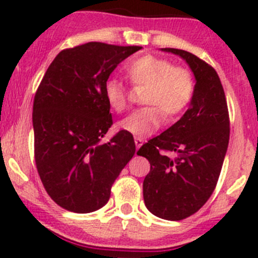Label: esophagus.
I'll use <instances>...</instances> for the list:
<instances>
[{"mask_svg":"<svg viewBox=\"0 0 258 258\" xmlns=\"http://www.w3.org/2000/svg\"><path fill=\"white\" fill-rule=\"evenodd\" d=\"M143 143H144L143 139L135 138V145H136V149H139V148H140V146L143 145Z\"/></svg>","mask_w":258,"mask_h":258,"instance_id":"esophagus-1","label":"esophagus"}]
</instances>
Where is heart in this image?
Here are the masks:
<instances>
[{
	"label": "heart",
	"instance_id": "heart-1",
	"mask_svg": "<svg viewBox=\"0 0 258 258\" xmlns=\"http://www.w3.org/2000/svg\"><path fill=\"white\" fill-rule=\"evenodd\" d=\"M124 69L132 85L146 86L144 103L149 105L134 110L118 123L120 130L135 138H146L157 131L163 122V113L172 119L189 105L194 80L186 68L175 67L168 59L148 54L131 59ZM104 96L114 112L126 109L127 90L119 81H106Z\"/></svg>",
	"mask_w": 258,
	"mask_h": 258
}]
</instances>
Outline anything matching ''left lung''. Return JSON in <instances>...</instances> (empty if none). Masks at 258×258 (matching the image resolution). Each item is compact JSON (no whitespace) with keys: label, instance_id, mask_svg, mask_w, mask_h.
<instances>
[{"label":"left lung","instance_id":"left-lung-1","mask_svg":"<svg viewBox=\"0 0 258 258\" xmlns=\"http://www.w3.org/2000/svg\"><path fill=\"white\" fill-rule=\"evenodd\" d=\"M162 51L186 61L196 78L194 92L184 115L144 144L138 155L150 163L143 184L146 208L159 219L178 221L201 210L212 196L229 145L230 124L226 97L215 69L187 51Z\"/></svg>","mask_w":258,"mask_h":258}]
</instances>
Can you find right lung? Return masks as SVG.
<instances>
[{
  "mask_svg": "<svg viewBox=\"0 0 258 258\" xmlns=\"http://www.w3.org/2000/svg\"><path fill=\"white\" fill-rule=\"evenodd\" d=\"M140 46L89 42L60 51L34 96L37 171L51 199L76 213L104 207L120 171L134 157L132 135L115 134L104 85L119 62Z\"/></svg>",
  "mask_w": 258,
  "mask_h": 258,
  "instance_id": "add662e5",
  "label": "right lung"
}]
</instances>
